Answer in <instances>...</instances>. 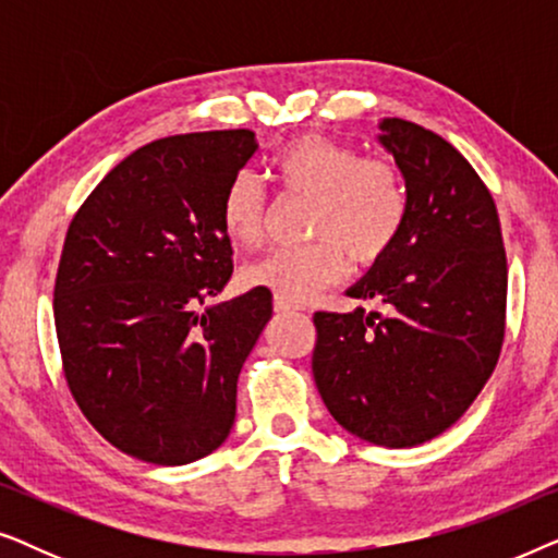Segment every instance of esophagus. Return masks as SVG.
I'll return each instance as SVG.
<instances>
[{"instance_id": "34e87169", "label": "esophagus", "mask_w": 558, "mask_h": 558, "mask_svg": "<svg viewBox=\"0 0 558 558\" xmlns=\"http://www.w3.org/2000/svg\"><path fill=\"white\" fill-rule=\"evenodd\" d=\"M274 310H277V312H296V310H302V307H300V304L284 302V300H279V296H274Z\"/></svg>"}]
</instances>
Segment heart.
Instances as JSON below:
<instances>
[{
  "label": "heart",
  "instance_id": "b5f03b06",
  "mask_svg": "<svg viewBox=\"0 0 558 558\" xmlns=\"http://www.w3.org/2000/svg\"><path fill=\"white\" fill-rule=\"evenodd\" d=\"M271 170L287 193L312 197L307 248H281L241 271L246 287L269 289L279 300L302 304L335 284L353 264L378 262L407 223L409 195L401 172L386 159L357 157L348 144L304 134L281 147ZM228 239L254 248L264 239V190L241 172L220 201Z\"/></svg>",
  "mask_w": 558,
  "mask_h": 558
}]
</instances>
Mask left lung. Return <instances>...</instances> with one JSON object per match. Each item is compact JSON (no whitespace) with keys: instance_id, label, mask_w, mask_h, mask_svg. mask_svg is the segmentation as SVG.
Listing matches in <instances>:
<instances>
[{"instance_id":"left-lung-1","label":"left lung","mask_w":558,"mask_h":558,"mask_svg":"<svg viewBox=\"0 0 558 558\" xmlns=\"http://www.w3.org/2000/svg\"><path fill=\"white\" fill-rule=\"evenodd\" d=\"M378 129L407 185V223L345 294L386 312H315L312 376L342 429L401 449L449 429L490 378L508 264L493 195L468 159L411 121Z\"/></svg>"}]
</instances>
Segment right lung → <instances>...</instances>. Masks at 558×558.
<instances>
[{"mask_svg": "<svg viewBox=\"0 0 558 558\" xmlns=\"http://www.w3.org/2000/svg\"><path fill=\"white\" fill-rule=\"evenodd\" d=\"M256 149L248 129L144 144L68 228L52 300L65 380L96 432L136 460L187 464L231 434L271 294L210 300L233 274L220 201Z\"/></svg>", "mask_w": 558, "mask_h": 558, "instance_id": "obj_1", "label": "right lung"}]
</instances>
